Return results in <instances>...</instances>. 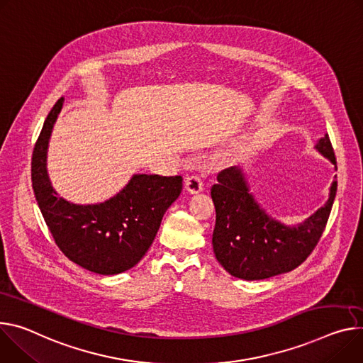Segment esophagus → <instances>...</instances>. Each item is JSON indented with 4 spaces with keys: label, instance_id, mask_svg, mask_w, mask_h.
<instances>
[{
    "label": "esophagus",
    "instance_id": "obj_1",
    "mask_svg": "<svg viewBox=\"0 0 363 363\" xmlns=\"http://www.w3.org/2000/svg\"><path fill=\"white\" fill-rule=\"evenodd\" d=\"M203 181L200 177L196 175H191L185 179V189L189 192V194H199L203 191Z\"/></svg>",
    "mask_w": 363,
    "mask_h": 363
}]
</instances>
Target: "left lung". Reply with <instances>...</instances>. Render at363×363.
Instances as JSON below:
<instances>
[{
	"instance_id": "obj_1",
	"label": "left lung",
	"mask_w": 363,
	"mask_h": 363,
	"mask_svg": "<svg viewBox=\"0 0 363 363\" xmlns=\"http://www.w3.org/2000/svg\"><path fill=\"white\" fill-rule=\"evenodd\" d=\"M314 149L336 167L328 136L318 139ZM336 191L337 181H333L325 204L304 221L289 225L257 203L240 167L221 171L211 188L216 207L213 249L220 265L246 281L267 279L300 267L324 232Z\"/></svg>"
}]
</instances>
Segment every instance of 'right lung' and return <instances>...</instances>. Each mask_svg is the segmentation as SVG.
I'll return each instance as SVG.
<instances>
[{
	"mask_svg": "<svg viewBox=\"0 0 363 363\" xmlns=\"http://www.w3.org/2000/svg\"><path fill=\"white\" fill-rule=\"evenodd\" d=\"M63 98L45 120L31 157L36 201L59 249L81 268L117 275L133 268L153 243L163 214L182 191V177L133 174L108 200L75 204L57 194L48 174V149Z\"/></svg>",
	"mask_w": 363,
	"mask_h": 363,
	"instance_id": "right-lung-1",
	"label": "right lung"
}]
</instances>
